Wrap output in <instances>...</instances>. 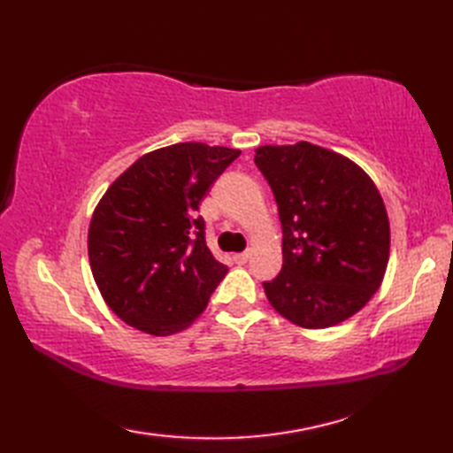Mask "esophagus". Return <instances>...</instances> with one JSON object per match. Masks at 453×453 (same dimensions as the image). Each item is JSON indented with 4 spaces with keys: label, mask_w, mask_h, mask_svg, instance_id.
<instances>
[{
    "label": "esophagus",
    "mask_w": 453,
    "mask_h": 453,
    "mask_svg": "<svg viewBox=\"0 0 453 453\" xmlns=\"http://www.w3.org/2000/svg\"><path fill=\"white\" fill-rule=\"evenodd\" d=\"M249 257H251V253H249V251H245V253H237V255H234V261H235L237 265H245V263L249 261Z\"/></svg>",
    "instance_id": "esophagus-1"
}]
</instances>
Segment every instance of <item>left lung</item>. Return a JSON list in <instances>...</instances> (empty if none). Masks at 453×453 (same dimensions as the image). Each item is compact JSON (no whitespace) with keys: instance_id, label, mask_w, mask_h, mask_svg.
<instances>
[{"instance_id":"1","label":"left lung","mask_w":453,"mask_h":453,"mask_svg":"<svg viewBox=\"0 0 453 453\" xmlns=\"http://www.w3.org/2000/svg\"><path fill=\"white\" fill-rule=\"evenodd\" d=\"M255 165L282 224V271L263 282L274 310L305 329L349 319L370 302L389 261V219L373 180L310 142L261 146Z\"/></svg>"}]
</instances>
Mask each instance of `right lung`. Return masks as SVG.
<instances>
[{"label": "right lung", "instance_id": "1", "mask_svg": "<svg viewBox=\"0 0 453 453\" xmlns=\"http://www.w3.org/2000/svg\"><path fill=\"white\" fill-rule=\"evenodd\" d=\"M239 153L175 143L142 156L104 192L89 226V263L124 323L167 336L206 310L227 266L206 245L198 206Z\"/></svg>", "mask_w": 453, "mask_h": 453}]
</instances>
